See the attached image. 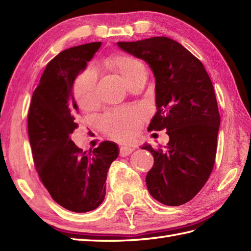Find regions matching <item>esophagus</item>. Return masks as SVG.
Wrapping results in <instances>:
<instances>
[{"label": "esophagus", "mask_w": 251, "mask_h": 251, "mask_svg": "<svg viewBox=\"0 0 251 251\" xmlns=\"http://www.w3.org/2000/svg\"><path fill=\"white\" fill-rule=\"evenodd\" d=\"M135 150V148H132V147H127V146H122L121 149H120V154L122 156H127L129 155L130 153H132V151Z\"/></svg>", "instance_id": "obj_1"}]
</instances>
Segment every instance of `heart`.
<instances>
[{
  "label": "heart",
  "instance_id": "b5f03b06",
  "mask_svg": "<svg viewBox=\"0 0 251 251\" xmlns=\"http://www.w3.org/2000/svg\"><path fill=\"white\" fill-rule=\"evenodd\" d=\"M110 67L119 72L128 82L137 74L146 68L129 55H115L106 61ZM74 96L81 107H90L97 100V72L93 67H87L76 77L74 82ZM144 114L137 110L122 109L107 113L102 117L103 128L112 138L127 141L138 132Z\"/></svg>",
  "mask_w": 251,
  "mask_h": 251
}]
</instances>
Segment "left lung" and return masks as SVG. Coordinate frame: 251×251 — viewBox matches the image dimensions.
<instances>
[{"instance_id":"left-lung-1","label":"left lung","mask_w":251,"mask_h":251,"mask_svg":"<svg viewBox=\"0 0 251 251\" xmlns=\"http://www.w3.org/2000/svg\"><path fill=\"white\" fill-rule=\"evenodd\" d=\"M116 44L150 66L156 113L148 130L165 128L170 137L164 150L141 146L154 158L147 188L165 205L184 204L203 187L214 165L220 114L212 82L202 63L170 38Z\"/></svg>"}]
</instances>
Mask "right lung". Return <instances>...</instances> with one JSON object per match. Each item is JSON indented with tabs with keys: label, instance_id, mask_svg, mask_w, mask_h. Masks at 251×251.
I'll list each match as a JSON object with an SVG mask.
<instances>
[{
	"label": "right lung",
	"instance_id": "obj_1",
	"mask_svg": "<svg viewBox=\"0 0 251 251\" xmlns=\"http://www.w3.org/2000/svg\"><path fill=\"white\" fill-rule=\"evenodd\" d=\"M101 44L91 42L58 53L44 70L28 113L29 141L39 177L54 201L77 213L103 202L107 171L120 153L113 141H103L87 153L71 138L78 126L74 82Z\"/></svg>",
	"mask_w": 251,
	"mask_h": 251
}]
</instances>
